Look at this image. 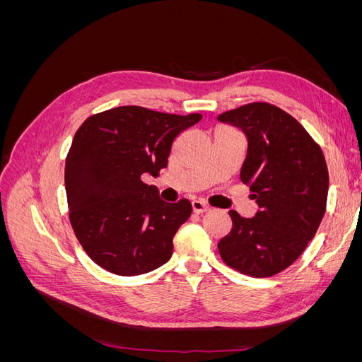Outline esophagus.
Wrapping results in <instances>:
<instances>
[{"instance_id": "34e87169", "label": "esophagus", "mask_w": 362, "mask_h": 362, "mask_svg": "<svg viewBox=\"0 0 362 362\" xmlns=\"http://www.w3.org/2000/svg\"><path fill=\"white\" fill-rule=\"evenodd\" d=\"M192 208H193V213H196V214H201V213H205V211L210 210V206H208L202 201H193Z\"/></svg>"}]
</instances>
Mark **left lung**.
Instances as JSON below:
<instances>
[{"label": "left lung", "mask_w": 362, "mask_h": 362, "mask_svg": "<svg viewBox=\"0 0 362 362\" xmlns=\"http://www.w3.org/2000/svg\"><path fill=\"white\" fill-rule=\"evenodd\" d=\"M217 119L247 137L240 180L259 206L250 218L229 211L233 229L218 242V252L240 273L273 276L300 257L325 216L329 173L323 151L291 115L267 103H250Z\"/></svg>", "instance_id": "left-lung-1"}]
</instances>
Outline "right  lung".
Segmentation results:
<instances>
[{
  "label": "right lung",
  "instance_id": "1",
  "mask_svg": "<svg viewBox=\"0 0 362 362\" xmlns=\"http://www.w3.org/2000/svg\"><path fill=\"white\" fill-rule=\"evenodd\" d=\"M201 119L124 105L87 117L76 129L64 168L69 221L98 266L136 276L169 261L192 204L161 201L141 175L158 177L173 140Z\"/></svg>",
  "mask_w": 362,
  "mask_h": 362
}]
</instances>
